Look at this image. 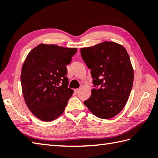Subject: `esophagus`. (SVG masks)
Returning <instances> with one entry per match:
<instances>
[{
  "label": "esophagus",
  "instance_id": "obj_1",
  "mask_svg": "<svg viewBox=\"0 0 158 158\" xmlns=\"http://www.w3.org/2000/svg\"><path fill=\"white\" fill-rule=\"evenodd\" d=\"M79 90H80L79 89H75V93H78V92H79Z\"/></svg>",
  "mask_w": 158,
  "mask_h": 158
}]
</instances>
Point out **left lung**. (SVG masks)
I'll return each instance as SVG.
<instances>
[{
	"label": "left lung",
	"mask_w": 158,
	"mask_h": 158,
	"mask_svg": "<svg viewBox=\"0 0 158 158\" xmlns=\"http://www.w3.org/2000/svg\"><path fill=\"white\" fill-rule=\"evenodd\" d=\"M80 52L91 70L94 86H97L84 105L99 118H112L125 106L132 88L134 70L128 53L122 45L112 41L83 48Z\"/></svg>",
	"instance_id": "obj_1"
}]
</instances>
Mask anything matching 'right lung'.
Listing matches in <instances>:
<instances>
[{
    "label": "right lung",
    "mask_w": 158,
    "mask_h": 158,
    "mask_svg": "<svg viewBox=\"0 0 158 158\" xmlns=\"http://www.w3.org/2000/svg\"><path fill=\"white\" fill-rule=\"evenodd\" d=\"M75 48L40 44L26 56L21 73L24 101L35 117L51 122L64 111L73 90L68 88L66 66Z\"/></svg>",
    "instance_id": "1"
}]
</instances>
